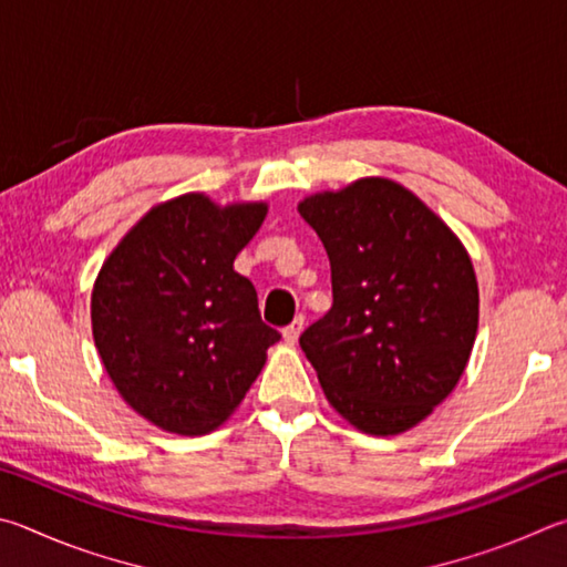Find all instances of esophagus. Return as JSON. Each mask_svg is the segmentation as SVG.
I'll return each mask as SVG.
<instances>
[{"label": "esophagus", "instance_id": "obj_1", "mask_svg": "<svg viewBox=\"0 0 567 567\" xmlns=\"http://www.w3.org/2000/svg\"><path fill=\"white\" fill-rule=\"evenodd\" d=\"M301 329H303V316H299V319H296L291 326H286V329L281 331L284 333V341L289 343V346H293L296 341H299Z\"/></svg>", "mask_w": 567, "mask_h": 567}]
</instances>
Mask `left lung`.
I'll return each mask as SVG.
<instances>
[{
  "label": "left lung",
  "instance_id": "left-lung-1",
  "mask_svg": "<svg viewBox=\"0 0 567 567\" xmlns=\"http://www.w3.org/2000/svg\"><path fill=\"white\" fill-rule=\"evenodd\" d=\"M331 261V311L301 333L326 399L363 433L413 429L449 399L478 331V281L449 226L391 178L303 198Z\"/></svg>",
  "mask_w": 567,
  "mask_h": 567
}]
</instances>
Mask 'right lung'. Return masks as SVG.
I'll return each mask as SVG.
<instances>
[{
    "mask_svg": "<svg viewBox=\"0 0 567 567\" xmlns=\"http://www.w3.org/2000/svg\"><path fill=\"white\" fill-rule=\"evenodd\" d=\"M264 216L266 204L184 194L154 206L96 276V351L122 399L158 429H218L281 339L261 321L254 284L234 271Z\"/></svg>",
    "mask_w": 567,
    "mask_h": 567,
    "instance_id": "obj_1",
    "label": "right lung"
}]
</instances>
